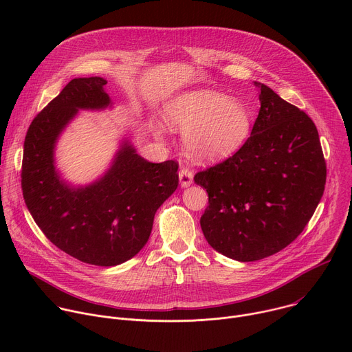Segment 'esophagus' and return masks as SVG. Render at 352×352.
Returning <instances> with one entry per match:
<instances>
[{"label": "esophagus", "instance_id": "1", "mask_svg": "<svg viewBox=\"0 0 352 352\" xmlns=\"http://www.w3.org/2000/svg\"><path fill=\"white\" fill-rule=\"evenodd\" d=\"M178 175H179V182H181V186H182V188L189 186V185L192 184V181H193V174H192V171H190L189 168H186V167H182V168L179 170Z\"/></svg>", "mask_w": 352, "mask_h": 352}]
</instances>
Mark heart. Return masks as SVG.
I'll return each mask as SVG.
<instances>
[{
	"mask_svg": "<svg viewBox=\"0 0 352 352\" xmlns=\"http://www.w3.org/2000/svg\"><path fill=\"white\" fill-rule=\"evenodd\" d=\"M168 126L185 133L188 153L200 162H219L248 140L252 114L241 100L214 90L178 94L164 106Z\"/></svg>",
	"mask_w": 352,
	"mask_h": 352,
	"instance_id": "obj_1",
	"label": "heart"
}]
</instances>
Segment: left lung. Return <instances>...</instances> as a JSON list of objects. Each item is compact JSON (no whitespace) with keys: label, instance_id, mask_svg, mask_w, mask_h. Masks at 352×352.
<instances>
[{"label":"left lung","instance_id":"1","mask_svg":"<svg viewBox=\"0 0 352 352\" xmlns=\"http://www.w3.org/2000/svg\"><path fill=\"white\" fill-rule=\"evenodd\" d=\"M238 152L195 175L209 195L200 227L209 245L239 262L274 255L304 231L326 184L318 129L302 110L269 86Z\"/></svg>","mask_w":352,"mask_h":352}]
</instances>
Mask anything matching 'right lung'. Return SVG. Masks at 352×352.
<instances>
[{
	"mask_svg": "<svg viewBox=\"0 0 352 352\" xmlns=\"http://www.w3.org/2000/svg\"><path fill=\"white\" fill-rule=\"evenodd\" d=\"M100 76L72 79L32 121L23 144L25 204L43 234L69 256L94 266H117L146 245L157 209L178 186V163H150L129 140L106 174L72 186L56 168L54 148L79 110L111 106Z\"/></svg>",
	"mask_w": 352,
	"mask_h": 352,
	"instance_id": "add662e5",
	"label": "right lung"
}]
</instances>
